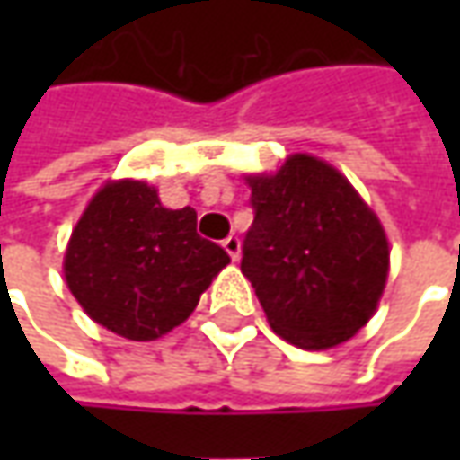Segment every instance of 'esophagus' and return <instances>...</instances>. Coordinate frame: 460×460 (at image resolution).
Returning <instances> with one entry per match:
<instances>
[{"label":"esophagus","mask_w":460,"mask_h":460,"mask_svg":"<svg viewBox=\"0 0 460 460\" xmlns=\"http://www.w3.org/2000/svg\"><path fill=\"white\" fill-rule=\"evenodd\" d=\"M222 248L227 251V256L233 258V261H238L240 258V238L238 235H227V238L222 240Z\"/></svg>","instance_id":"1"}]
</instances>
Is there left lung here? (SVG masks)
<instances>
[{
	"label": "left lung",
	"mask_w": 460,
	"mask_h": 460,
	"mask_svg": "<svg viewBox=\"0 0 460 460\" xmlns=\"http://www.w3.org/2000/svg\"><path fill=\"white\" fill-rule=\"evenodd\" d=\"M248 184L256 217L240 271L269 325L305 350L345 343L376 312L389 274L379 217L338 168L307 153Z\"/></svg>",
	"instance_id": "1"
}]
</instances>
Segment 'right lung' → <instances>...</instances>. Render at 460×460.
<instances>
[{
	"label": "right lung",
	"instance_id": "right-lung-1",
	"mask_svg": "<svg viewBox=\"0 0 460 460\" xmlns=\"http://www.w3.org/2000/svg\"><path fill=\"white\" fill-rule=\"evenodd\" d=\"M230 263L197 233L191 207L166 209L146 181H110L76 222L63 274L84 312L128 341H155L194 312Z\"/></svg>",
	"mask_w": 460,
	"mask_h": 460
}]
</instances>
